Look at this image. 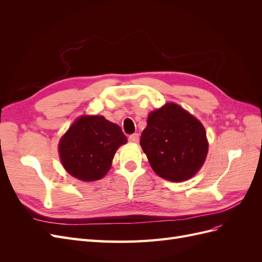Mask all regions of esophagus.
Returning <instances> with one entry per match:
<instances>
[{
	"instance_id": "esophagus-1",
	"label": "esophagus",
	"mask_w": 262,
	"mask_h": 262,
	"mask_svg": "<svg viewBox=\"0 0 262 262\" xmlns=\"http://www.w3.org/2000/svg\"><path fill=\"white\" fill-rule=\"evenodd\" d=\"M139 134L138 133H134V134H131V136L129 137V142H131V143H139Z\"/></svg>"
}]
</instances>
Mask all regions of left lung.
Masks as SVG:
<instances>
[{
    "label": "left lung",
    "instance_id": "8db88e82",
    "mask_svg": "<svg viewBox=\"0 0 262 262\" xmlns=\"http://www.w3.org/2000/svg\"><path fill=\"white\" fill-rule=\"evenodd\" d=\"M140 144L157 175L175 182L193 177L209 148L202 123L173 102L148 115Z\"/></svg>",
    "mask_w": 262,
    "mask_h": 262
}]
</instances>
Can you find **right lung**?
Listing matches in <instances>:
<instances>
[{
  "label": "right lung",
  "instance_id": "obj_1",
  "mask_svg": "<svg viewBox=\"0 0 262 262\" xmlns=\"http://www.w3.org/2000/svg\"><path fill=\"white\" fill-rule=\"evenodd\" d=\"M126 141L120 126L102 116H81L59 142L60 160L71 176L95 181L108 172L118 147Z\"/></svg>",
  "mask_w": 262,
  "mask_h": 262
}]
</instances>
